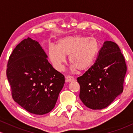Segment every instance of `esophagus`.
<instances>
[{"label":"esophagus","instance_id":"34e87169","mask_svg":"<svg viewBox=\"0 0 133 133\" xmlns=\"http://www.w3.org/2000/svg\"><path fill=\"white\" fill-rule=\"evenodd\" d=\"M73 81H74V77H72L71 76H67V77H66V82H71Z\"/></svg>","mask_w":133,"mask_h":133}]
</instances>
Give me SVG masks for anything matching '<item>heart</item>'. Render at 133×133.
Masks as SVG:
<instances>
[{
  "instance_id": "1",
  "label": "heart",
  "mask_w": 133,
  "mask_h": 133,
  "mask_svg": "<svg viewBox=\"0 0 133 133\" xmlns=\"http://www.w3.org/2000/svg\"><path fill=\"white\" fill-rule=\"evenodd\" d=\"M97 53L95 39L82 36H70L59 39L58 46L51 44L48 47L49 58L58 70L63 68L69 56V63L79 72L85 71L92 66Z\"/></svg>"
}]
</instances>
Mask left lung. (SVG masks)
Listing matches in <instances>:
<instances>
[{
    "label": "left lung",
    "instance_id": "obj_1",
    "mask_svg": "<svg viewBox=\"0 0 133 133\" xmlns=\"http://www.w3.org/2000/svg\"><path fill=\"white\" fill-rule=\"evenodd\" d=\"M126 70L124 57L117 44L105 41L95 63L77 78L80 100L92 109L105 108L123 92Z\"/></svg>",
    "mask_w": 133,
    "mask_h": 133
}]
</instances>
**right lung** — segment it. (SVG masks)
Returning a JSON list of instances; mask_svg holds the SVG:
<instances>
[{
  "instance_id": "1",
  "label": "right lung",
  "mask_w": 133,
  "mask_h": 133,
  "mask_svg": "<svg viewBox=\"0 0 133 133\" xmlns=\"http://www.w3.org/2000/svg\"><path fill=\"white\" fill-rule=\"evenodd\" d=\"M47 58L39 43L28 37L16 46L7 63L6 74L13 99L32 114L50 112L65 83L63 75Z\"/></svg>"
}]
</instances>
